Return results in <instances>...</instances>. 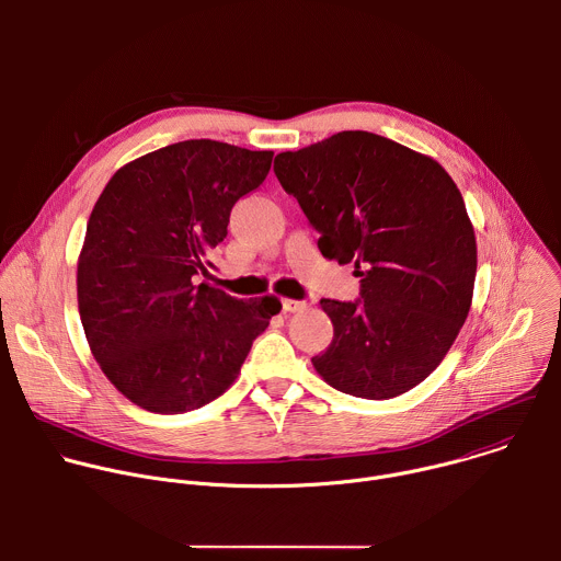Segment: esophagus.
<instances>
[{
	"label": "esophagus",
	"mask_w": 561,
	"mask_h": 561,
	"mask_svg": "<svg viewBox=\"0 0 561 561\" xmlns=\"http://www.w3.org/2000/svg\"><path fill=\"white\" fill-rule=\"evenodd\" d=\"M282 308L286 312H304L308 308L306 301H297V299H282Z\"/></svg>",
	"instance_id": "esophagus-1"
}]
</instances>
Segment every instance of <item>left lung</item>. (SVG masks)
Segmentation results:
<instances>
[{"label":"left lung","instance_id":"8db88e82","mask_svg":"<svg viewBox=\"0 0 561 561\" xmlns=\"http://www.w3.org/2000/svg\"><path fill=\"white\" fill-rule=\"evenodd\" d=\"M275 175L322 234V255L362 277L355 301H319L333 342L312 357L314 370L364 399L422 383L466 322L477 273L474 230L450 175L366 130L279 152Z\"/></svg>","mask_w":561,"mask_h":561}]
</instances>
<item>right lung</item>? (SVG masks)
<instances>
[{
    "instance_id": "add662e5",
    "label": "right lung",
    "mask_w": 561,
    "mask_h": 561,
    "mask_svg": "<svg viewBox=\"0 0 561 561\" xmlns=\"http://www.w3.org/2000/svg\"><path fill=\"white\" fill-rule=\"evenodd\" d=\"M271 162V150L186 139L126 164L100 195L77 264L79 317L133 404L178 415L213 402L279 312L277 297L244 301L199 282Z\"/></svg>"
}]
</instances>
